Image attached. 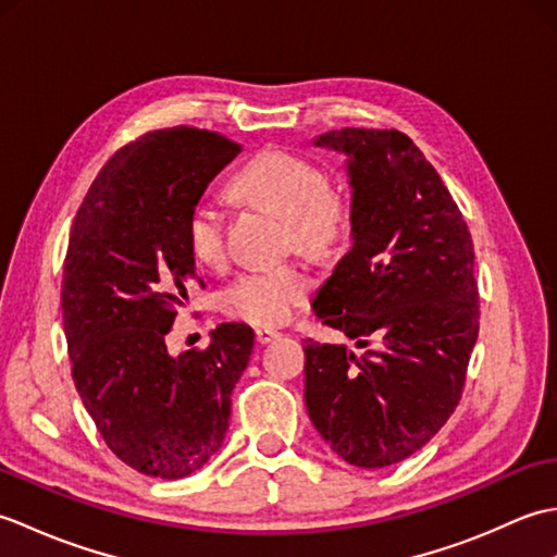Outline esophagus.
Masks as SVG:
<instances>
[{"label": "esophagus", "instance_id": "1", "mask_svg": "<svg viewBox=\"0 0 557 557\" xmlns=\"http://www.w3.org/2000/svg\"><path fill=\"white\" fill-rule=\"evenodd\" d=\"M277 337H280L277 330H270V327H258V330H256L258 345H270V342L277 339Z\"/></svg>", "mask_w": 557, "mask_h": 557}]
</instances>
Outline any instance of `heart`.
Segmentation results:
<instances>
[{"label":"heart","instance_id":"obj_1","mask_svg":"<svg viewBox=\"0 0 557 557\" xmlns=\"http://www.w3.org/2000/svg\"><path fill=\"white\" fill-rule=\"evenodd\" d=\"M232 188L287 218L289 239L309 256H327L345 242L351 224L349 196L325 182L315 162L297 152L270 148L234 174ZM186 239L206 265L224 260V215L218 203L200 198L188 210ZM311 292V277L294 263L256 265L239 272L222 292V311L251 325H280Z\"/></svg>","mask_w":557,"mask_h":557}]
</instances>
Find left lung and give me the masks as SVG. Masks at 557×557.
Here are the masks:
<instances>
[{
    "instance_id": "left-lung-1",
    "label": "left lung",
    "mask_w": 557,
    "mask_h": 557,
    "mask_svg": "<svg viewBox=\"0 0 557 557\" xmlns=\"http://www.w3.org/2000/svg\"><path fill=\"white\" fill-rule=\"evenodd\" d=\"M313 144L345 152L351 184V248L313 311L374 349L304 339L306 409L333 453L381 469L421 449L459 405L479 337L474 244L407 134L339 128Z\"/></svg>"
}]
</instances>
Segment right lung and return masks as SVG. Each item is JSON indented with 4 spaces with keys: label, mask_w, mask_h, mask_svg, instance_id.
Segmentation results:
<instances>
[{
    "label": "right lung",
    "mask_w": 557,
    "mask_h": 557,
    "mask_svg": "<svg viewBox=\"0 0 557 557\" xmlns=\"http://www.w3.org/2000/svg\"><path fill=\"white\" fill-rule=\"evenodd\" d=\"M242 152L227 136L172 126L120 148L71 227L62 311L83 407L124 465L184 479L218 453L253 330L222 323L206 349L172 357L164 337L188 299L196 260L188 210Z\"/></svg>",
    "instance_id": "obj_1"
}]
</instances>
